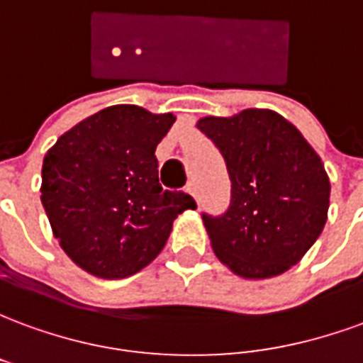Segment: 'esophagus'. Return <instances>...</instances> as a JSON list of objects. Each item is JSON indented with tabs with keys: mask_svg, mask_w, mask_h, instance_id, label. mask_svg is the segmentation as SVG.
I'll list each match as a JSON object with an SVG mask.
<instances>
[{
	"mask_svg": "<svg viewBox=\"0 0 363 363\" xmlns=\"http://www.w3.org/2000/svg\"><path fill=\"white\" fill-rule=\"evenodd\" d=\"M186 190H189L190 194L196 198V200H198V198H200V196H198V186H196V182H194V181L189 182V186H186Z\"/></svg>",
	"mask_w": 363,
	"mask_h": 363,
	"instance_id": "esophagus-1",
	"label": "esophagus"
}]
</instances>
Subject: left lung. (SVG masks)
Instances as JSON below:
<instances>
[{
	"mask_svg": "<svg viewBox=\"0 0 363 363\" xmlns=\"http://www.w3.org/2000/svg\"><path fill=\"white\" fill-rule=\"evenodd\" d=\"M198 130L220 150L231 181L228 210L202 213L218 259L243 278L286 272L325 228L330 182L320 157L278 112L206 116Z\"/></svg>",
	"mask_w": 363,
	"mask_h": 363,
	"instance_id": "obj_1",
	"label": "left lung"
}]
</instances>
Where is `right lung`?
I'll return each instance as SVG.
<instances>
[{
  "instance_id": "add662e5",
  "label": "right lung",
  "mask_w": 363,
  "mask_h": 363,
  "mask_svg": "<svg viewBox=\"0 0 363 363\" xmlns=\"http://www.w3.org/2000/svg\"><path fill=\"white\" fill-rule=\"evenodd\" d=\"M174 116L114 104L60 135L43 163V206L77 267L118 280L165 247L174 218L194 210L184 190L159 182L155 147Z\"/></svg>"
}]
</instances>
